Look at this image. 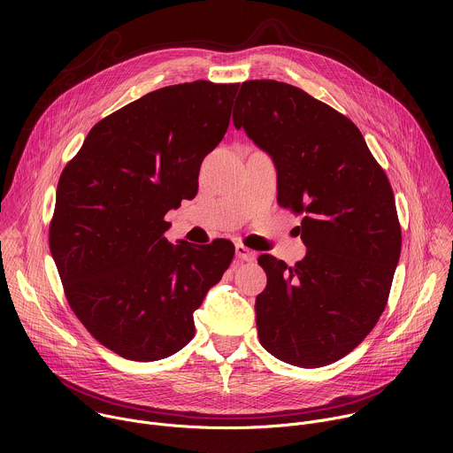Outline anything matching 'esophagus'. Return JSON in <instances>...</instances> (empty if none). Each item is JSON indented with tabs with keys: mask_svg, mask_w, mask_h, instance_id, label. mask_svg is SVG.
Wrapping results in <instances>:
<instances>
[{
	"mask_svg": "<svg viewBox=\"0 0 453 453\" xmlns=\"http://www.w3.org/2000/svg\"><path fill=\"white\" fill-rule=\"evenodd\" d=\"M234 252H236L238 260H242V262H254L256 260V252L252 249L245 247L243 243H236Z\"/></svg>",
	"mask_w": 453,
	"mask_h": 453,
	"instance_id": "obj_1",
	"label": "esophagus"
}]
</instances>
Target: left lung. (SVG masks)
Listing matches in <instances>:
<instances>
[{"instance_id":"obj_1","label":"left lung","mask_w":453,"mask_h":453,"mask_svg":"<svg viewBox=\"0 0 453 453\" xmlns=\"http://www.w3.org/2000/svg\"><path fill=\"white\" fill-rule=\"evenodd\" d=\"M233 123L273 157L278 203L303 215L306 245L294 267L257 257L267 273L257 337L292 365L337 362L369 335L391 292L402 227L389 179L349 118L296 86L243 82Z\"/></svg>"}]
</instances>
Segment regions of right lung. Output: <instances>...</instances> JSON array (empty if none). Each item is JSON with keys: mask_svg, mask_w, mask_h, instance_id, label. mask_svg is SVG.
Instances as JSON below:
<instances>
[{"mask_svg": "<svg viewBox=\"0 0 453 453\" xmlns=\"http://www.w3.org/2000/svg\"><path fill=\"white\" fill-rule=\"evenodd\" d=\"M240 84L166 86L100 119L64 168L50 250L86 330L116 355L150 362L196 335V311L222 280L229 240L170 243L165 215L196 197Z\"/></svg>", "mask_w": 453, "mask_h": 453, "instance_id": "add662e5", "label": "right lung"}]
</instances>
